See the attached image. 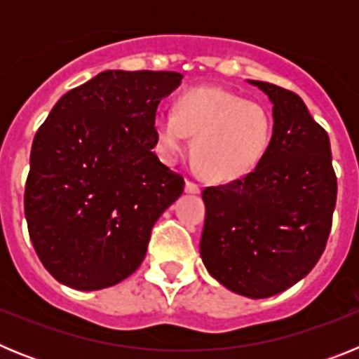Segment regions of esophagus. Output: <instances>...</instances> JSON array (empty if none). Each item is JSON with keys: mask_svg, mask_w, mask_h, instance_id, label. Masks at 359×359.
<instances>
[{"mask_svg": "<svg viewBox=\"0 0 359 359\" xmlns=\"http://www.w3.org/2000/svg\"><path fill=\"white\" fill-rule=\"evenodd\" d=\"M199 190H201V187H199L198 183L192 182V180H187L185 192H189V194H199Z\"/></svg>", "mask_w": 359, "mask_h": 359, "instance_id": "1", "label": "esophagus"}]
</instances>
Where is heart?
Wrapping results in <instances>:
<instances>
[{
    "instance_id": "b5f03b06",
    "label": "heart",
    "mask_w": 359,
    "mask_h": 359,
    "mask_svg": "<svg viewBox=\"0 0 359 359\" xmlns=\"http://www.w3.org/2000/svg\"><path fill=\"white\" fill-rule=\"evenodd\" d=\"M154 131L161 151L176 158L192 140V160L203 176L230 182L252 172L271 142L266 109L221 88L199 86L183 91L172 109H160Z\"/></svg>"
}]
</instances>
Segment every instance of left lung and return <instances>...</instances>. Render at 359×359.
<instances>
[{"label":"left lung","instance_id":"left-lung-1","mask_svg":"<svg viewBox=\"0 0 359 359\" xmlns=\"http://www.w3.org/2000/svg\"><path fill=\"white\" fill-rule=\"evenodd\" d=\"M273 102V136L246 176L207 187L201 259L233 293L268 298L315 268L332 226L336 174L327 131L297 93L250 81Z\"/></svg>","mask_w":359,"mask_h":359}]
</instances>
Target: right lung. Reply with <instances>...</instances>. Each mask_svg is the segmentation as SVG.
<instances>
[{
    "instance_id": "right-lung-1",
    "label": "right lung",
    "mask_w": 359,
    "mask_h": 359,
    "mask_svg": "<svg viewBox=\"0 0 359 359\" xmlns=\"http://www.w3.org/2000/svg\"><path fill=\"white\" fill-rule=\"evenodd\" d=\"M176 72L98 73L62 95L36 133L25 187L28 233L55 280L81 291L135 273L185 180L152 152Z\"/></svg>"
}]
</instances>
